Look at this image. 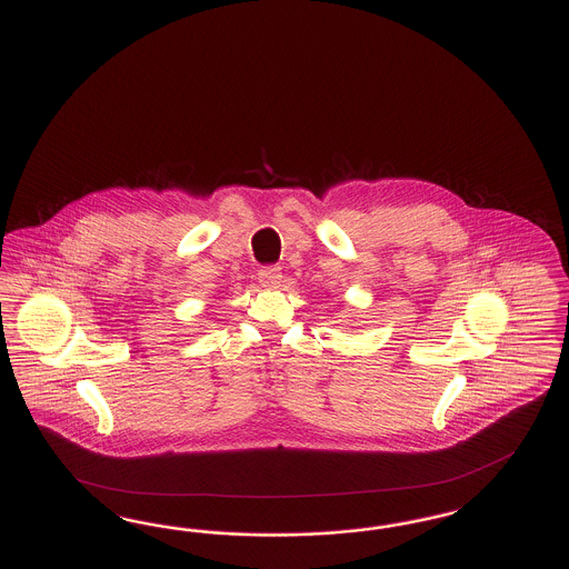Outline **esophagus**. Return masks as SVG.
<instances>
[{
  "instance_id": "1",
  "label": "esophagus",
  "mask_w": 569,
  "mask_h": 569,
  "mask_svg": "<svg viewBox=\"0 0 569 569\" xmlns=\"http://www.w3.org/2000/svg\"><path fill=\"white\" fill-rule=\"evenodd\" d=\"M258 279L267 288H277L281 283V271H279V267H264L258 272Z\"/></svg>"
}]
</instances>
